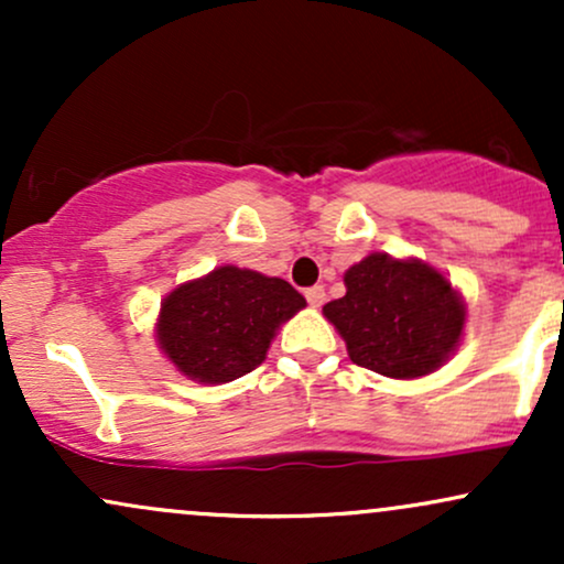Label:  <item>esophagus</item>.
<instances>
[{
	"mask_svg": "<svg viewBox=\"0 0 564 564\" xmlns=\"http://www.w3.org/2000/svg\"><path fill=\"white\" fill-rule=\"evenodd\" d=\"M304 296H307L310 307H321V304L326 302V289H323V286H310L307 291H304Z\"/></svg>",
	"mask_w": 564,
	"mask_h": 564,
	"instance_id": "34e87169",
	"label": "esophagus"
}]
</instances>
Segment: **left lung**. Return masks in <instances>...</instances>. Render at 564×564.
Masks as SVG:
<instances>
[{"instance_id":"1","label":"left lung","mask_w":564,"mask_h":564,"mask_svg":"<svg viewBox=\"0 0 564 564\" xmlns=\"http://www.w3.org/2000/svg\"><path fill=\"white\" fill-rule=\"evenodd\" d=\"M345 286L323 315L345 339L349 360L368 371L426 377L462 341L467 304L432 264L373 251L347 270Z\"/></svg>"}]
</instances>
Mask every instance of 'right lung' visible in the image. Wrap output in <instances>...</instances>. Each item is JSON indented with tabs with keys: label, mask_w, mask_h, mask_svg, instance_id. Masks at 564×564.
<instances>
[{
	"label": "right lung",
	"mask_w": 564,
	"mask_h": 564,
	"mask_svg": "<svg viewBox=\"0 0 564 564\" xmlns=\"http://www.w3.org/2000/svg\"><path fill=\"white\" fill-rule=\"evenodd\" d=\"M304 304L283 278L225 264L166 294L156 341L187 379L225 384L262 364L281 323Z\"/></svg>",
	"instance_id": "1"
}]
</instances>
